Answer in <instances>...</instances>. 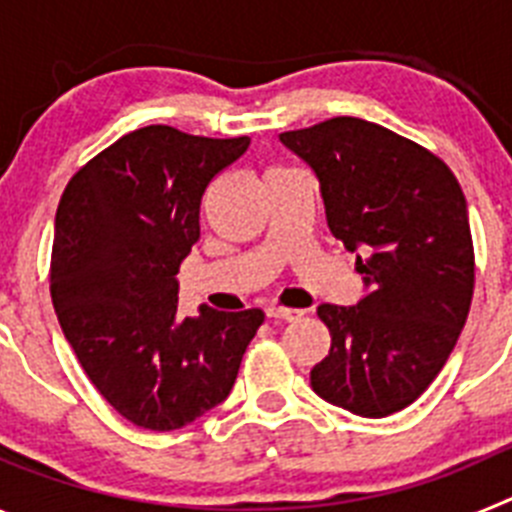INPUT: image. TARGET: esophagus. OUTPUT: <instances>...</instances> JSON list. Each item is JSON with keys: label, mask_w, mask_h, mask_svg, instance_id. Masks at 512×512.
<instances>
[{"label": "esophagus", "mask_w": 512, "mask_h": 512, "mask_svg": "<svg viewBox=\"0 0 512 512\" xmlns=\"http://www.w3.org/2000/svg\"><path fill=\"white\" fill-rule=\"evenodd\" d=\"M266 315L274 320H287V323H295V320H302V315H305V312L292 310V307H282V305H269L266 307Z\"/></svg>", "instance_id": "esophagus-1"}]
</instances>
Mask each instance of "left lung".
<instances>
[{
	"instance_id": "1",
	"label": "left lung",
	"mask_w": 512,
	"mask_h": 512,
	"mask_svg": "<svg viewBox=\"0 0 512 512\" xmlns=\"http://www.w3.org/2000/svg\"><path fill=\"white\" fill-rule=\"evenodd\" d=\"M320 182L330 233L369 287L320 305L330 351L310 372L325 402L361 418L408 408L454 351L474 295L467 200L436 153L361 117L279 135Z\"/></svg>"
}]
</instances>
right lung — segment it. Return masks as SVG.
<instances>
[{
	"label": "right lung",
	"mask_w": 512,
	"mask_h": 512,
	"mask_svg": "<svg viewBox=\"0 0 512 512\" xmlns=\"http://www.w3.org/2000/svg\"><path fill=\"white\" fill-rule=\"evenodd\" d=\"M248 143L148 125L97 153L61 194L58 323L89 382L138 428L176 431L220 405L264 323L259 307L176 312V271L200 241L202 194Z\"/></svg>",
	"instance_id": "right-lung-1"
}]
</instances>
